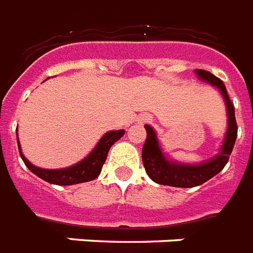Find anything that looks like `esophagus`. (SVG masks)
<instances>
[{
    "mask_svg": "<svg viewBox=\"0 0 253 253\" xmlns=\"http://www.w3.org/2000/svg\"><path fill=\"white\" fill-rule=\"evenodd\" d=\"M143 121H147V119H146V118H142V119H140V122H143Z\"/></svg>",
    "mask_w": 253,
    "mask_h": 253,
    "instance_id": "1",
    "label": "esophagus"
}]
</instances>
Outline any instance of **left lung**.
I'll list each match as a JSON object with an SVG mask.
<instances>
[{"label":"left lung","mask_w":253,"mask_h":253,"mask_svg":"<svg viewBox=\"0 0 253 253\" xmlns=\"http://www.w3.org/2000/svg\"><path fill=\"white\" fill-rule=\"evenodd\" d=\"M196 73L201 80L218 87L220 94L224 98L226 107H227L228 127L226 131V136H224L223 146L216 156L201 164H184V163L172 162L163 154L162 147L159 144L154 128L146 125L144 128L147 131V138L142 150V159L147 174L156 184L168 185L174 188H193V186L204 184L224 168L235 144L236 136H238L235 107L228 97L227 89L224 86L223 81L204 69H196Z\"/></svg>","instance_id":"obj_1"}]
</instances>
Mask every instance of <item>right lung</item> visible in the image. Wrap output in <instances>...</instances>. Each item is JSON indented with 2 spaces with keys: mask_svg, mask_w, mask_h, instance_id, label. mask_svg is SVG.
<instances>
[{
  "mask_svg": "<svg viewBox=\"0 0 253 253\" xmlns=\"http://www.w3.org/2000/svg\"><path fill=\"white\" fill-rule=\"evenodd\" d=\"M18 134V132H17ZM125 135V130H117V131H109L103 135L102 138L99 139V142L97 143V146L94 147V150L91 151L90 154L87 155L84 160H81L80 163H77L75 166L68 167V168L63 169H43L38 168L34 164L27 160L23 156L21 151V144L19 140L18 142V150H19V155H21L22 160L26 164V167L38 177H41L42 180L47 181L49 184L55 185H75L80 184V182H87L97 178L101 173L102 166L106 162L107 154L110 147L114 144L117 140L122 138Z\"/></svg>",
  "mask_w": 253,
  "mask_h": 253,
  "instance_id": "right-lung-1",
  "label": "right lung"
}]
</instances>
